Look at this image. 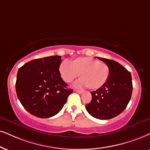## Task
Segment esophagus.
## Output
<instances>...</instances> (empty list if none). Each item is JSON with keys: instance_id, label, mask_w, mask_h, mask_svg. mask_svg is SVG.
<instances>
[{"instance_id": "34e87169", "label": "esophagus", "mask_w": 150, "mask_h": 150, "mask_svg": "<svg viewBox=\"0 0 150 150\" xmlns=\"http://www.w3.org/2000/svg\"><path fill=\"white\" fill-rule=\"evenodd\" d=\"M75 91H76L77 93H79V94L84 93V91H82V90H75Z\"/></svg>"}]
</instances>
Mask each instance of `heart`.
<instances>
[{
	"label": "heart",
	"mask_w": 150,
	"mask_h": 150,
	"mask_svg": "<svg viewBox=\"0 0 150 150\" xmlns=\"http://www.w3.org/2000/svg\"><path fill=\"white\" fill-rule=\"evenodd\" d=\"M59 73L66 82H72L79 75L80 79L75 86L98 89L106 84L110 75L109 66L91 57H79L69 63L64 61L59 66Z\"/></svg>",
	"instance_id": "obj_1"
}]
</instances>
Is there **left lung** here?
I'll use <instances>...</instances> for the list:
<instances>
[{
    "mask_svg": "<svg viewBox=\"0 0 150 150\" xmlns=\"http://www.w3.org/2000/svg\"><path fill=\"white\" fill-rule=\"evenodd\" d=\"M97 58L109 66L110 75L103 86L91 93L92 100L85 107L93 117L109 120L122 113L130 101L133 90L132 75L118 62Z\"/></svg>",
    "mask_w": 150,
    "mask_h": 150,
    "instance_id": "1",
    "label": "left lung"
}]
</instances>
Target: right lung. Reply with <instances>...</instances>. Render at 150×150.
<instances>
[{
  "instance_id": "add662e5",
  "label": "right lung",
  "mask_w": 150,
  "mask_h": 150,
  "mask_svg": "<svg viewBox=\"0 0 150 150\" xmlns=\"http://www.w3.org/2000/svg\"><path fill=\"white\" fill-rule=\"evenodd\" d=\"M61 56L32 60L18 69L16 91L21 105L32 115L50 117L61 111L73 89L61 77Z\"/></svg>"
}]
</instances>
